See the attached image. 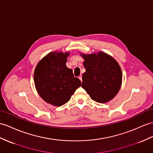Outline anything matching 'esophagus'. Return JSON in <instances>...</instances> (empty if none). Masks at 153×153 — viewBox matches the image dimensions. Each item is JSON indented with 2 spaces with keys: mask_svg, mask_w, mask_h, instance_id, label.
I'll use <instances>...</instances> for the list:
<instances>
[{
  "mask_svg": "<svg viewBox=\"0 0 153 153\" xmlns=\"http://www.w3.org/2000/svg\"><path fill=\"white\" fill-rule=\"evenodd\" d=\"M79 79H80V80L82 82V75H80L79 76Z\"/></svg>",
  "mask_w": 153,
  "mask_h": 153,
  "instance_id": "1",
  "label": "esophagus"
}]
</instances>
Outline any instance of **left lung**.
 I'll return each mask as SVG.
<instances>
[{
    "label": "left lung",
    "mask_w": 153,
    "mask_h": 153,
    "mask_svg": "<svg viewBox=\"0 0 153 153\" xmlns=\"http://www.w3.org/2000/svg\"><path fill=\"white\" fill-rule=\"evenodd\" d=\"M80 56L84 59L85 69L82 75V88L97 102L105 103L114 99L120 91L123 76L117 61L104 52L80 53Z\"/></svg>",
    "instance_id": "1"
}]
</instances>
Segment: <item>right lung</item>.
Returning a JSON list of instances; mask_svg holds the SVG:
<instances>
[{"label": "right lung", "instance_id": "add662e5", "mask_svg": "<svg viewBox=\"0 0 153 153\" xmlns=\"http://www.w3.org/2000/svg\"><path fill=\"white\" fill-rule=\"evenodd\" d=\"M69 53L51 52L37 65L33 80L38 94L45 101L60 106L68 102L81 85L72 69L66 66Z\"/></svg>", "mask_w": 153, "mask_h": 153}]
</instances>
